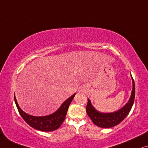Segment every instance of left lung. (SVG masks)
Here are the masks:
<instances>
[{
    "label": "left lung",
    "instance_id": "1",
    "mask_svg": "<svg viewBox=\"0 0 148 148\" xmlns=\"http://www.w3.org/2000/svg\"><path fill=\"white\" fill-rule=\"evenodd\" d=\"M133 88L132 91L130 99L126 105L121 109L113 113H101L96 110L91 104V102L88 99V103L86 105V113L93 123L98 127L102 128H110L119 124L127 115L130 113L132 109V106L134 103L135 99V83L132 78Z\"/></svg>",
    "mask_w": 148,
    "mask_h": 148
}]
</instances>
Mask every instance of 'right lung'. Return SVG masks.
Listing matches in <instances>:
<instances>
[{
  "label": "right lung",
  "mask_w": 148,
  "mask_h": 148,
  "mask_svg": "<svg viewBox=\"0 0 148 148\" xmlns=\"http://www.w3.org/2000/svg\"><path fill=\"white\" fill-rule=\"evenodd\" d=\"M75 95L76 94H74L67 100H66L62 103L61 107L55 113L49 115L43 116H32L25 113L18 106L15 96L14 99L18 113L27 123L35 130L41 131V132H52V131L58 130L64 122L66 114H67L68 107L72 99H74Z\"/></svg>",
  "instance_id": "1"
}]
</instances>
